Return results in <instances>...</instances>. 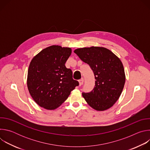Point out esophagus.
<instances>
[{
	"label": "esophagus",
	"instance_id": "34e87169",
	"mask_svg": "<svg viewBox=\"0 0 150 150\" xmlns=\"http://www.w3.org/2000/svg\"><path fill=\"white\" fill-rule=\"evenodd\" d=\"M83 83V79L81 78V79L79 80V86H81V85Z\"/></svg>",
	"mask_w": 150,
	"mask_h": 150
}]
</instances>
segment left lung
I'll return each instance as SVG.
<instances>
[{"label": "left lung", "mask_w": 150, "mask_h": 150, "mask_svg": "<svg viewBox=\"0 0 150 150\" xmlns=\"http://www.w3.org/2000/svg\"><path fill=\"white\" fill-rule=\"evenodd\" d=\"M79 57L90 65L95 76V86L82 97L97 111L108 110L117 101L125 83V74L120 59L103 47H83L74 50Z\"/></svg>", "instance_id": "left-lung-1"}]
</instances>
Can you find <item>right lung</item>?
<instances>
[{
    "instance_id": "obj_1",
    "label": "right lung",
    "mask_w": 150,
    "mask_h": 150,
    "mask_svg": "<svg viewBox=\"0 0 150 150\" xmlns=\"http://www.w3.org/2000/svg\"><path fill=\"white\" fill-rule=\"evenodd\" d=\"M72 53L69 47L53 45L42 50L31 60L27 87L34 101L47 110H54L79 85L72 72L65 67Z\"/></svg>"
}]
</instances>
